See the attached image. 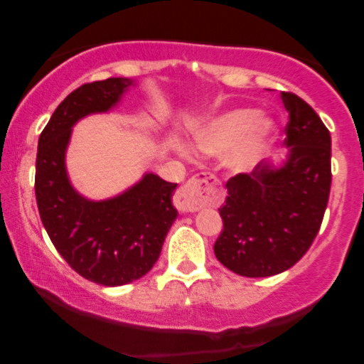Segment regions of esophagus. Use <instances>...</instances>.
Masks as SVG:
<instances>
[{"label": "esophagus", "mask_w": 364, "mask_h": 364, "mask_svg": "<svg viewBox=\"0 0 364 364\" xmlns=\"http://www.w3.org/2000/svg\"><path fill=\"white\" fill-rule=\"evenodd\" d=\"M220 202L222 192L218 191V181L208 173L192 177L173 197V205L183 213L197 212L207 205H218Z\"/></svg>", "instance_id": "obj_1"}]
</instances>
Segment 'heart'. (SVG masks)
<instances>
[{"mask_svg":"<svg viewBox=\"0 0 364 364\" xmlns=\"http://www.w3.org/2000/svg\"><path fill=\"white\" fill-rule=\"evenodd\" d=\"M277 136L273 121L257 109L240 107L222 112L193 131L192 147L207 157L223 156V166L233 176H247L260 166ZM188 157L186 151H181Z\"/></svg>","mask_w":364,"mask_h":364,"instance_id":"obj_1","label":"heart"}]
</instances>
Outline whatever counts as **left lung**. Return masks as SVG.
Segmentation results:
<instances>
[{
  "mask_svg": "<svg viewBox=\"0 0 364 364\" xmlns=\"http://www.w3.org/2000/svg\"><path fill=\"white\" fill-rule=\"evenodd\" d=\"M282 101L290 117L287 159L232 177L218 208L223 230L213 252L242 277H272L295 265L315 240L330 197V131L296 94L282 92Z\"/></svg>",
  "mask_w": 364,
  "mask_h": 364,
  "instance_id": "1",
  "label": "left lung"
}]
</instances>
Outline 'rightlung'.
<instances>
[{"mask_svg":"<svg viewBox=\"0 0 364 364\" xmlns=\"http://www.w3.org/2000/svg\"><path fill=\"white\" fill-rule=\"evenodd\" d=\"M132 79L84 84L59 104L39 136L34 191L39 217L69 267L89 282L121 287L146 275L161 255L177 218V183L146 173L136 186L107 200H89L71 186L66 149L79 119L117 106Z\"/></svg>","mask_w":364,"mask_h":364,"instance_id":"right-lung-1","label":"right lung"}]
</instances>
